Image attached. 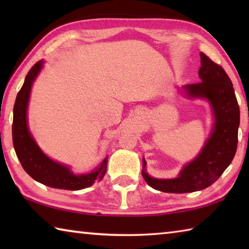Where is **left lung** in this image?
<instances>
[{
	"label": "left lung",
	"instance_id": "obj_1",
	"mask_svg": "<svg viewBox=\"0 0 249 249\" xmlns=\"http://www.w3.org/2000/svg\"><path fill=\"white\" fill-rule=\"evenodd\" d=\"M201 82L183 87L189 98L209 101L214 115V126L201 153L185 165L175 179H156L147 174L142 159V175L155 190L168 193L195 192L210 187L220 178L233 160L238 141L239 107L233 83L220 65L200 53Z\"/></svg>",
	"mask_w": 249,
	"mask_h": 249
}]
</instances>
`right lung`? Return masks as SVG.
I'll list each match as a JSON object with an SVG mask.
<instances>
[{
  "mask_svg": "<svg viewBox=\"0 0 249 249\" xmlns=\"http://www.w3.org/2000/svg\"><path fill=\"white\" fill-rule=\"evenodd\" d=\"M43 60L36 62L25 78L22 89L16 96L13 109V145L22 167L34 180L48 187L64 190H81L101 181L107 172V157L90 174L74 175L69 167L53 161L36 144L27 126V105L33 82L43 68Z\"/></svg>",
  "mask_w": 249,
  "mask_h": 249,
  "instance_id": "obj_1",
  "label": "right lung"
}]
</instances>
